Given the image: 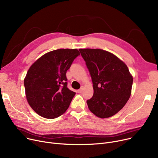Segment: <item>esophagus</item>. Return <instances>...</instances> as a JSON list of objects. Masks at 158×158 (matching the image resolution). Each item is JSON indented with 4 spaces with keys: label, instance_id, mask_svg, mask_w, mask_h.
I'll return each instance as SVG.
<instances>
[{
    "label": "esophagus",
    "instance_id": "esophagus-1",
    "mask_svg": "<svg viewBox=\"0 0 158 158\" xmlns=\"http://www.w3.org/2000/svg\"><path fill=\"white\" fill-rule=\"evenodd\" d=\"M83 89H84V87L83 86H82L79 90H78V92L79 93V94H81V93H82V92H83Z\"/></svg>",
    "mask_w": 158,
    "mask_h": 158
}]
</instances>
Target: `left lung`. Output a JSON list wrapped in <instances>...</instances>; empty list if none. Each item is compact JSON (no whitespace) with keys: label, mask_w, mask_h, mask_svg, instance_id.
<instances>
[{"label":"left lung","mask_w":158,"mask_h":158,"mask_svg":"<svg viewBox=\"0 0 158 158\" xmlns=\"http://www.w3.org/2000/svg\"><path fill=\"white\" fill-rule=\"evenodd\" d=\"M92 77L94 95L86 101L89 110L105 118L117 114L131 96L132 77L127 65L102 49H79Z\"/></svg>","instance_id":"8db88e82"}]
</instances>
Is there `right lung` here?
<instances>
[{
	"label": "right lung",
	"instance_id": "add662e5",
	"mask_svg": "<svg viewBox=\"0 0 158 158\" xmlns=\"http://www.w3.org/2000/svg\"><path fill=\"white\" fill-rule=\"evenodd\" d=\"M80 55L77 49H57L33 63L24 79L27 102L37 114L55 118L69 108L76 93L67 88L66 71Z\"/></svg>",
	"mask_w": 158,
	"mask_h": 158
}]
</instances>
